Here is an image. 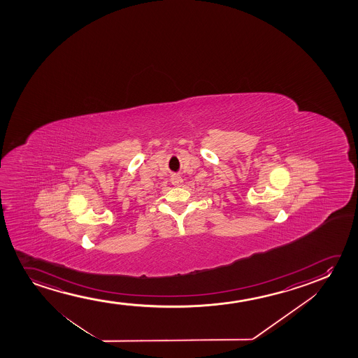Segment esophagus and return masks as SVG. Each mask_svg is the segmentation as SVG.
<instances>
[{"instance_id":"34e87169","label":"esophagus","mask_w":358,"mask_h":358,"mask_svg":"<svg viewBox=\"0 0 358 358\" xmlns=\"http://www.w3.org/2000/svg\"><path fill=\"white\" fill-rule=\"evenodd\" d=\"M171 183L173 186L180 187L183 183V180L178 175H173V176H171Z\"/></svg>"}]
</instances>
